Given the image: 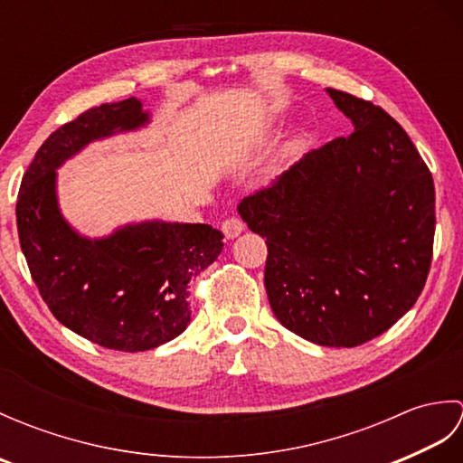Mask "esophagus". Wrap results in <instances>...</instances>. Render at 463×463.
Returning a JSON list of instances; mask_svg holds the SVG:
<instances>
[{
  "mask_svg": "<svg viewBox=\"0 0 463 463\" xmlns=\"http://www.w3.org/2000/svg\"><path fill=\"white\" fill-rule=\"evenodd\" d=\"M242 231H244V222L237 219V216H231V219H226L222 222V232L226 239H237Z\"/></svg>",
  "mask_w": 463,
  "mask_h": 463,
  "instance_id": "1",
  "label": "esophagus"
}]
</instances>
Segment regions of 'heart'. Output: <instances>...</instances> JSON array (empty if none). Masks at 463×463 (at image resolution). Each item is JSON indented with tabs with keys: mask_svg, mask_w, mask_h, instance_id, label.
<instances>
[{
	"mask_svg": "<svg viewBox=\"0 0 463 463\" xmlns=\"http://www.w3.org/2000/svg\"><path fill=\"white\" fill-rule=\"evenodd\" d=\"M294 153V145H287V149L282 151V156H288V155H292Z\"/></svg>",
	"mask_w": 463,
	"mask_h": 463,
	"instance_id": "1",
	"label": "heart"
}]
</instances>
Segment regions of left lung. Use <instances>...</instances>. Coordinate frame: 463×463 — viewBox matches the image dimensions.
I'll return each mask as SVG.
<instances>
[{"mask_svg": "<svg viewBox=\"0 0 463 463\" xmlns=\"http://www.w3.org/2000/svg\"><path fill=\"white\" fill-rule=\"evenodd\" d=\"M354 131L307 153L239 214L267 239L270 308L320 346L380 336L424 288L436 232L434 179L400 123L326 90Z\"/></svg>", "mask_w": 463, "mask_h": 463, "instance_id": "1", "label": "left lung"}]
</instances>
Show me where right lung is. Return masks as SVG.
I'll return each mask as SVG.
<instances>
[{
	"label": "right lung",
	"mask_w": 463,
	"mask_h": 463,
	"mask_svg": "<svg viewBox=\"0 0 463 463\" xmlns=\"http://www.w3.org/2000/svg\"><path fill=\"white\" fill-rule=\"evenodd\" d=\"M151 121L137 97L81 113L47 137L17 194V232L29 272L53 317L80 336L119 352H145L189 326V282L219 257L211 224L143 221L90 239L57 203V169L93 141Z\"/></svg>",
	"instance_id": "1"
}]
</instances>
